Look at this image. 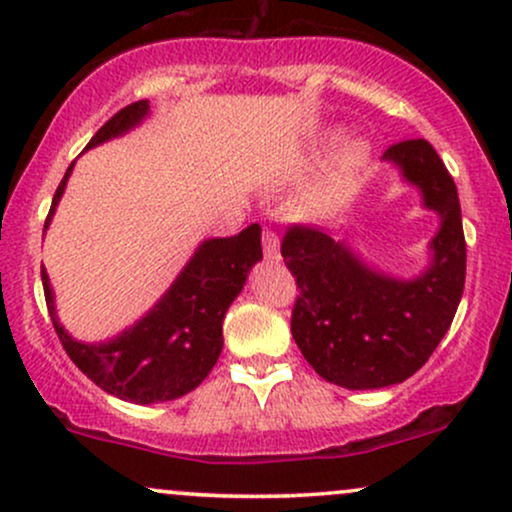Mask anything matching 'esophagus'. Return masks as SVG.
<instances>
[{"instance_id": "obj_1", "label": "esophagus", "mask_w": 512, "mask_h": 512, "mask_svg": "<svg viewBox=\"0 0 512 512\" xmlns=\"http://www.w3.org/2000/svg\"><path fill=\"white\" fill-rule=\"evenodd\" d=\"M262 250L272 260H279V236H276L272 228H264L262 231Z\"/></svg>"}]
</instances>
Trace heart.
Here are the masks:
<instances>
[{"mask_svg":"<svg viewBox=\"0 0 512 512\" xmlns=\"http://www.w3.org/2000/svg\"><path fill=\"white\" fill-rule=\"evenodd\" d=\"M366 163H368V146L363 142H346L342 149H339L337 166H334V173L330 175V180H327L322 187H317L315 195L310 197V211H313V214L325 216L342 207Z\"/></svg>","mask_w":512,"mask_h":512,"instance_id":"heart-1","label":"heart"}]
</instances>
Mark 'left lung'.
Wrapping results in <instances>:
<instances>
[{
  "mask_svg": "<svg viewBox=\"0 0 512 512\" xmlns=\"http://www.w3.org/2000/svg\"><path fill=\"white\" fill-rule=\"evenodd\" d=\"M385 161L440 214L433 262L411 281L366 267L344 243L313 226H289L281 240L301 293L291 334L320 378L346 390H378L411 378L448 332L464 291L467 245L452 175L426 139L392 144Z\"/></svg>",
  "mask_w": 512,
  "mask_h": 512,
  "instance_id": "obj_1",
  "label": "left lung"
}]
</instances>
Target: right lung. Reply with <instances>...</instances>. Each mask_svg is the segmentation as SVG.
Listing matches in <instances>:
<instances>
[{
  "instance_id": "right-lung-1",
  "label": "right lung",
  "mask_w": 512,
  "mask_h": 512,
  "mask_svg": "<svg viewBox=\"0 0 512 512\" xmlns=\"http://www.w3.org/2000/svg\"><path fill=\"white\" fill-rule=\"evenodd\" d=\"M149 101L129 103L98 129L91 146L120 137L144 120ZM74 163L52 197L45 228L55 214L64 185ZM262 228L257 223L231 238L204 240L187 267L166 291V296L146 317L129 327L120 337L103 344L76 342L57 322L48 272L43 276L45 303H48L57 337L74 366L91 378L101 390L137 404H154L178 399L192 392L209 375L223 349V315L233 298L243 291L252 264L262 260Z\"/></svg>"
}]
</instances>
